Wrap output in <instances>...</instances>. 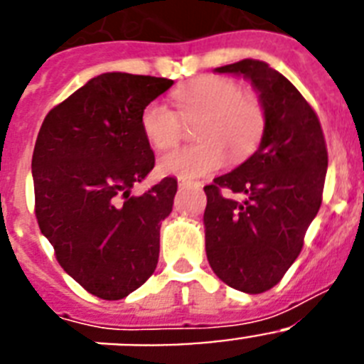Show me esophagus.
Returning a JSON list of instances; mask_svg holds the SVG:
<instances>
[{"label":"esophagus","mask_w":364,"mask_h":364,"mask_svg":"<svg viewBox=\"0 0 364 364\" xmlns=\"http://www.w3.org/2000/svg\"><path fill=\"white\" fill-rule=\"evenodd\" d=\"M191 184V182H189V180H186V178H178V186L180 188H186V186H189ZM197 186H200V184H197Z\"/></svg>","instance_id":"1"}]
</instances>
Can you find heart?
Returning <instances> with one entry per match:
<instances>
[{"label": "heart", "instance_id": "obj_1", "mask_svg": "<svg viewBox=\"0 0 364 364\" xmlns=\"http://www.w3.org/2000/svg\"><path fill=\"white\" fill-rule=\"evenodd\" d=\"M178 112L160 100L144 107L140 125L144 136L156 149L175 146L184 133V122L197 120L198 146L176 147L159 159L164 175L198 178L233 162L244 160L259 146L264 133V109L253 96L240 95L230 78L202 76L175 91Z\"/></svg>", "mask_w": 364, "mask_h": 364}]
</instances>
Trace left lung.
<instances>
[{
    "label": "left lung",
    "mask_w": 364,
    "mask_h": 364,
    "mask_svg": "<svg viewBox=\"0 0 364 364\" xmlns=\"http://www.w3.org/2000/svg\"><path fill=\"white\" fill-rule=\"evenodd\" d=\"M215 73L250 80L264 109L255 153L205 186V255L222 282L244 294L277 284L302 250L323 200L328 153L319 118L279 70L240 60ZM222 188L245 195L239 203Z\"/></svg>",
    "instance_id": "obj_1"
}]
</instances>
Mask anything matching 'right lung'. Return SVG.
I'll use <instances>...</instances> for the list:
<instances>
[{"instance_id": "obj_1", "label": "right lung", "mask_w": 364, "mask_h": 364, "mask_svg": "<svg viewBox=\"0 0 364 364\" xmlns=\"http://www.w3.org/2000/svg\"><path fill=\"white\" fill-rule=\"evenodd\" d=\"M173 80L127 73L95 76L45 117L32 154L36 218L56 259L89 294L118 301L153 275L160 222L176 178L140 197L131 188L154 167L140 117Z\"/></svg>"}]
</instances>
